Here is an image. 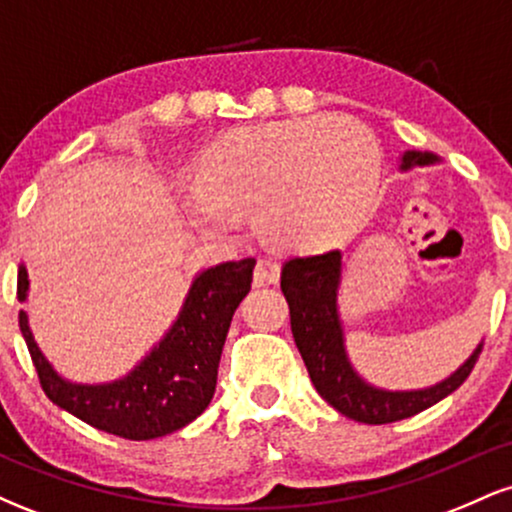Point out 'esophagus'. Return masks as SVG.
Returning <instances> with one entry per match:
<instances>
[{
	"label": "esophagus",
	"mask_w": 512,
	"mask_h": 512,
	"mask_svg": "<svg viewBox=\"0 0 512 512\" xmlns=\"http://www.w3.org/2000/svg\"><path fill=\"white\" fill-rule=\"evenodd\" d=\"M279 264L274 260H257V267H255V274H252V279H255V286H264V284H276L279 281Z\"/></svg>",
	"instance_id": "esophagus-1"
}]
</instances>
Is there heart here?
Wrapping results in <instances>:
<instances>
[{"label": "heart", "mask_w": 512, "mask_h": 512, "mask_svg": "<svg viewBox=\"0 0 512 512\" xmlns=\"http://www.w3.org/2000/svg\"><path fill=\"white\" fill-rule=\"evenodd\" d=\"M378 178V144L356 122H272L236 129L211 146L185 207L216 231L238 226V214H255L257 233L272 248L317 252L361 226Z\"/></svg>", "instance_id": "b5f03b06"}]
</instances>
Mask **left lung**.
Returning a JSON list of instances; mask_svg holds the SVG:
<instances>
[{"label":"left lung","mask_w":512,"mask_h":512,"mask_svg":"<svg viewBox=\"0 0 512 512\" xmlns=\"http://www.w3.org/2000/svg\"><path fill=\"white\" fill-rule=\"evenodd\" d=\"M431 163H438V156L428 151H404L399 168L409 170ZM339 279H342L339 250L293 257L281 269V291L289 303L293 339L315 390L339 414L361 424H392L433 407L469 378L481 354V344L450 378L426 390L392 392L368 385L351 366L344 349V327L337 308Z\"/></svg>","instance_id":"left-lung-1"}]
</instances>
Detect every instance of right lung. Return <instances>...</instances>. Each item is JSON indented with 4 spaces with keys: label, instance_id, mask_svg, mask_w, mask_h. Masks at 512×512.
I'll use <instances>...</instances> for the list:
<instances>
[{
    "label": "right lung",
    "instance_id": "add662e5",
    "mask_svg": "<svg viewBox=\"0 0 512 512\" xmlns=\"http://www.w3.org/2000/svg\"><path fill=\"white\" fill-rule=\"evenodd\" d=\"M255 260L223 262L204 269L192 281L185 305L166 337L122 380L105 385H76L55 373L28 330L26 313L19 327L31 351L43 392L57 407L98 431L127 440H151L180 431L209 407L223 342L233 313L248 296ZM28 274L19 267L16 296L26 301Z\"/></svg>",
    "mask_w": 512,
    "mask_h": 512
}]
</instances>
